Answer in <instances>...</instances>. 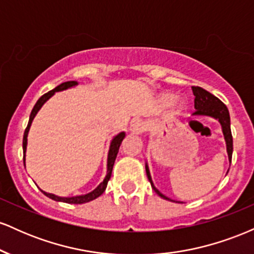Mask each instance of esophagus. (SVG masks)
Instances as JSON below:
<instances>
[{"label": "esophagus", "instance_id": "obj_1", "mask_svg": "<svg viewBox=\"0 0 254 254\" xmlns=\"http://www.w3.org/2000/svg\"><path fill=\"white\" fill-rule=\"evenodd\" d=\"M130 131L132 133H136V135H138V133H142L143 131H145V125L142 121H139V119H136V121L131 122Z\"/></svg>", "mask_w": 254, "mask_h": 254}]
</instances>
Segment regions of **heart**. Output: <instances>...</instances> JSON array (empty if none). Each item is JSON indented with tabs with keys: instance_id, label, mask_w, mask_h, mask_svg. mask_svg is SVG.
Here are the masks:
<instances>
[{
	"instance_id": "b5f03b06",
	"label": "heart",
	"mask_w": 254,
	"mask_h": 254,
	"mask_svg": "<svg viewBox=\"0 0 254 254\" xmlns=\"http://www.w3.org/2000/svg\"><path fill=\"white\" fill-rule=\"evenodd\" d=\"M174 98H176V94H173V93L164 92L159 95V103L161 106H168V105L174 100ZM185 107H186L185 101L178 100L176 103V106H174V112L179 115V113H182L183 111L185 110Z\"/></svg>"
}]
</instances>
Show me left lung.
Segmentation results:
<instances>
[{
	"instance_id": "obj_1",
	"label": "left lung",
	"mask_w": 254,
	"mask_h": 254,
	"mask_svg": "<svg viewBox=\"0 0 254 254\" xmlns=\"http://www.w3.org/2000/svg\"><path fill=\"white\" fill-rule=\"evenodd\" d=\"M192 92L194 95V109L196 111L193 112V116H206V117H211L217 119L220 122L221 127H222V132L226 139L227 144V153H228V159L229 161H232V154H233V137H232V131H230V117H229V111L227 109V106L224 105L220 99L212 95L211 93H209L208 90L203 89L202 87H192ZM145 172H147V177L149 179L151 188L153 190L159 194L160 197L164 198V199L172 200L171 198L166 197L165 194H162L154 186L153 180H151L149 168L148 165L145 164Z\"/></svg>"
}]
</instances>
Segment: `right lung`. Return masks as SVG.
I'll use <instances>...</instances> for the list:
<instances>
[{
	"label": "right lung",
	"mask_w": 254,
	"mask_h": 254,
	"mask_svg": "<svg viewBox=\"0 0 254 254\" xmlns=\"http://www.w3.org/2000/svg\"><path fill=\"white\" fill-rule=\"evenodd\" d=\"M76 84H77L76 81H68V82L61 83L60 86H57L55 89H52V90H50V92L45 93V94L42 95V97L39 98V100H38L37 103H36V105H34L33 110H32V112H31L30 121H28L27 127H26V130H25L24 141H22V149H24V165H25L26 147H27L28 131H30L32 121H33V118L36 117L38 111L40 110V107H42L43 105L45 104L46 101H48L49 99H50L52 95L55 94V93L60 92V90L68 89V88H70V87L76 86ZM124 137H125V132H121V133H118L117 136L113 137L112 142H111V145H110L109 156H107V174H106V177H105L104 182L99 184L98 188L94 189V190H93L92 192H89V193H87V194H82V196H75V197H58V196H55V194H52V193H46V192L42 191L43 193L45 194L46 197L51 198V199L57 200V202H64V203H69V204H83V203L90 202V200L95 199V198H98L99 196H101V194L104 193V191L106 190L107 183H109V180H110V178H111V174H112L113 165H115V161H116V157H117L119 147H121L122 141H123V139H124Z\"/></svg>",
	"instance_id": "add662e5"
}]
</instances>
